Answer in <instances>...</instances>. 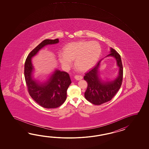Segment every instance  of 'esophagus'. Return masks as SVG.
Returning <instances> with one entry per match:
<instances>
[{
	"label": "esophagus",
	"mask_w": 149,
	"mask_h": 149,
	"mask_svg": "<svg viewBox=\"0 0 149 149\" xmlns=\"http://www.w3.org/2000/svg\"><path fill=\"white\" fill-rule=\"evenodd\" d=\"M74 78L77 80H80L82 79V76H80V75H76L74 76Z\"/></svg>",
	"instance_id": "esophagus-1"
}]
</instances>
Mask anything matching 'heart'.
Listing matches in <instances>:
<instances>
[{
    "mask_svg": "<svg viewBox=\"0 0 149 149\" xmlns=\"http://www.w3.org/2000/svg\"><path fill=\"white\" fill-rule=\"evenodd\" d=\"M100 45L96 41L72 42L65 45L63 53L57 54L59 62L64 67H69L75 61L76 69L85 72L91 69L98 61L101 54Z\"/></svg>",
    "mask_w": 149,
    "mask_h": 149,
    "instance_id": "b5f03b06",
    "label": "heart"
}]
</instances>
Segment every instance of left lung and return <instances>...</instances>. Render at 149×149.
<instances>
[{
    "instance_id": "1",
    "label": "left lung",
    "mask_w": 149,
    "mask_h": 149,
    "mask_svg": "<svg viewBox=\"0 0 149 149\" xmlns=\"http://www.w3.org/2000/svg\"><path fill=\"white\" fill-rule=\"evenodd\" d=\"M114 57L119 68V74L116 79L111 81H102L100 78L98 68L101 61L91 70L85 73L84 79L88 86L85 93L86 99L94 105H101L110 101L120 88L123 78V67L120 55L111 48L110 53L106 56Z\"/></svg>"
}]
</instances>
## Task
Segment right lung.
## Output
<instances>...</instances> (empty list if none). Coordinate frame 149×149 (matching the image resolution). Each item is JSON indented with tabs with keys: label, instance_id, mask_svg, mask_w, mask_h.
Masks as SVG:
<instances>
[{
	"label": "right lung",
	"instance_id": "1",
	"mask_svg": "<svg viewBox=\"0 0 149 149\" xmlns=\"http://www.w3.org/2000/svg\"><path fill=\"white\" fill-rule=\"evenodd\" d=\"M58 42V39L42 41L29 53L24 64V77L29 95L38 104L47 109L58 108L65 102L67 89L71 83L70 76L66 72L56 70L47 82L39 83L32 77L33 67L31 58L45 46Z\"/></svg>",
	"mask_w": 149,
	"mask_h": 149
}]
</instances>
